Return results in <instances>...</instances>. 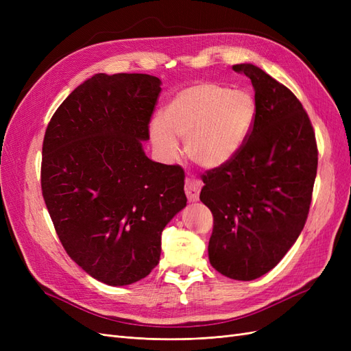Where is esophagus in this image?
<instances>
[{
    "mask_svg": "<svg viewBox=\"0 0 351 351\" xmlns=\"http://www.w3.org/2000/svg\"><path fill=\"white\" fill-rule=\"evenodd\" d=\"M202 189V183L200 180L195 178V177H187L186 178V186H184V192L187 195V199L190 202H196L199 199V193Z\"/></svg>",
    "mask_w": 351,
    "mask_h": 351,
    "instance_id": "34e87169",
    "label": "esophagus"
}]
</instances>
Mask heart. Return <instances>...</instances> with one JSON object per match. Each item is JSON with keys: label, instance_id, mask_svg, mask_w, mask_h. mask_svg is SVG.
I'll return each mask as SVG.
<instances>
[{"label": "heart", "instance_id": "b5f03b06", "mask_svg": "<svg viewBox=\"0 0 351 351\" xmlns=\"http://www.w3.org/2000/svg\"><path fill=\"white\" fill-rule=\"evenodd\" d=\"M254 119L256 105L249 93L200 83L178 92L164 108L162 121L151 123L149 133L155 151L167 161L178 155L180 137L195 164L217 168L239 154Z\"/></svg>", "mask_w": 351, "mask_h": 351}]
</instances>
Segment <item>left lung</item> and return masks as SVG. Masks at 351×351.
Masks as SVG:
<instances>
[{
  "mask_svg": "<svg viewBox=\"0 0 351 351\" xmlns=\"http://www.w3.org/2000/svg\"><path fill=\"white\" fill-rule=\"evenodd\" d=\"M232 70L252 80L256 119L239 154L202 174L199 197L214 217L210 265L228 278L250 281L277 267L300 236L317 146L309 115L289 88L253 64Z\"/></svg>",
  "mask_w": 351,
  "mask_h": 351,
  "instance_id": "obj_1",
  "label": "left lung"
}]
</instances>
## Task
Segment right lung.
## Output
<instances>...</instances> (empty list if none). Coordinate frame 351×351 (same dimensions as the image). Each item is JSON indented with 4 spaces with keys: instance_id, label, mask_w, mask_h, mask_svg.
<instances>
[{
    "instance_id": "add662e5",
    "label": "right lung",
    "mask_w": 351,
    "mask_h": 351,
    "mask_svg": "<svg viewBox=\"0 0 351 351\" xmlns=\"http://www.w3.org/2000/svg\"><path fill=\"white\" fill-rule=\"evenodd\" d=\"M159 93L149 74H95L57 108L42 143V196L57 236L108 285L151 274L162 230L187 202L183 168L142 149Z\"/></svg>"
}]
</instances>
